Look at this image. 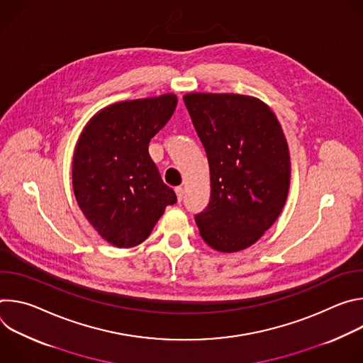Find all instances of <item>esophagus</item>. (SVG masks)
I'll return each mask as SVG.
<instances>
[{"instance_id":"obj_1","label":"esophagus","mask_w":363,"mask_h":363,"mask_svg":"<svg viewBox=\"0 0 363 363\" xmlns=\"http://www.w3.org/2000/svg\"><path fill=\"white\" fill-rule=\"evenodd\" d=\"M175 194H177L178 201L181 202L182 198H184V188H182V186H177V188H175Z\"/></svg>"}]
</instances>
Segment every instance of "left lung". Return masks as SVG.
Instances as JSON below:
<instances>
[{"mask_svg":"<svg viewBox=\"0 0 363 363\" xmlns=\"http://www.w3.org/2000/svg\"><path fill=\"white\" fill-rule=\"evenodd\" d=\"M185 106L210 164L211 198L195 216L202 240L241 251L279 218L290 186V153L274 112L235 93H186Z\"/></svg>","mask_w":363,"mask_h":363,"instance_id":"8db88e82","label":"left lung"}]
</instances>
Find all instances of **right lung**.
<instances>
[{
	"instance_id": "add662e5",
	"label": "right lung",
	"mask_w": 363,
	"mask_h": 363,
	"mask_svg": "<svg viewBox=\"0 0 363 363\" xmlns=\"http://www.w3.org/2000/svg\"><path fill=\"white\" fill-rule=\"evenodd\" d=\"M174 93L118 101L84 126L73 155V191L99 235L119 248L145 241L177 195L149 157V142L171 119Z\"/></svg>"
}]
</instances>
